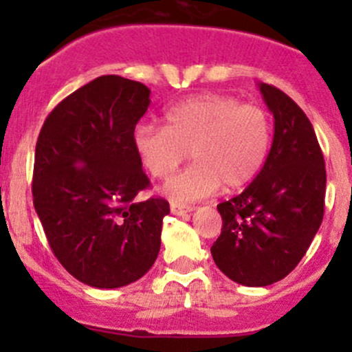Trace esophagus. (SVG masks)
Segmentation results:
<instances>
[{
	"mask_svg": "<svg viewBox=\"0 0 352 352\" xmlns=\"http://www.w3.org/2000/svg\"><path fill=\"white\" fill-rule=\"evenodd\" d=\"M170 211H172V214H175V216H184V214H189V212H192L194 208L192 206L172 202V204H170Z\"/></svg>",
	"mask_w": 352,
	"mask_h": 352,
	"instance_id": "esophagus-1",
	"label": "esophagus"
}]
</instances>
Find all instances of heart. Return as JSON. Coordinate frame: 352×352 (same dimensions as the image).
Instances as JSON below:
<instances>
[{"label": "heart", "mask_w": 352, "mask_h": 352, "mask_svg": "<svg viewBox=\"0 0 352 352\" xmlns=\"http://www.w3.org/2000/svg\"><path fill=\"white\" fill-rule=\"evenodd\" d=\"M133 146L141 165L158 180H168L190 153L192 165L165 187L166 196L180 204L221 186L236 190L250 184L271 151V120L258 105L202 94L166 110L165 127L140 124Z\"/></svg>", "instance_id": "b5f03b06"}]
</instances>
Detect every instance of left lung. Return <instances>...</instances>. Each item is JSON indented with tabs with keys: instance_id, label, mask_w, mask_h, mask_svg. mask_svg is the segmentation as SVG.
Instances as JSON below:
<instances>
[{
	"instance_id": "left-lung-1",
	"label": "left lung",
	"mask_w": 352,
	"mask_h": 352,
	"mask_svg": "<svg viewBox=\"0 0 352 352\" xmlns=\"http://www.w3.org/2000/svg\"><path fill=\"white\" fill-rule=\"evenodd\" d=\"M274 116L267 162L254 182L218 204L221 235L211 247L216 265L243 286H269L298 265L320 228L325 162L311 122L279 88L258 83Z\"/></svg>"
}]
</instances>
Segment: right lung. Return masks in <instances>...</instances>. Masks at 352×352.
<instances>
[{
    "mask_svg": "<svg viewBox=\"0 0 352 352\" xmlns=\"http://www.w3.org/2000/svg\"><path fill=\"white\" fill-rule=\"evenodd\" d=\"M150 88L105 74L66 97L45 119L35 146L34 208L63 267L88 286L113 289L155 264L165 199L150 187L133 146Z\"/></svg>",
    "mask_w": 352,
    "mask_h": 352,
    "instance_id": "obj_1",
    "label": "right lung"
}]
</instances>
